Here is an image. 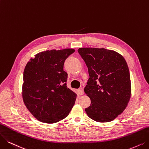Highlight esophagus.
Returning <instances> with one entry per match:
<instances>
[{
	"label": "esophagus",
	"instance_id": "obj_1",
	"mask_svg": "<svg viewBox=\"0 0 149 149\" xmlns=\"http://www.w3.org/2000/svg\"><path fill=\"white\" fill-rule=\"evenodd\" d=\"M78 94L79 95H82L83 94H84V90H83L82 88H79L78 90Z\"/></svg>",
	"mask_w": 149,
	"mask_h": 149
}]
</instances>
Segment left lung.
Wrapping results in <instances>:
<instances>
[{
  "label": "left lung",
  "instance_id": "left-lung-1",
  "mask_svg": "<svg viewBox=\"0 0 149 149\" xmlns=\"http://www.w3.org/2000/svg\"><path fill=\"white\" fill-rule=\"evenodd\" d=\"M89 74L84 92L91 100L87 116L98 122L112 121L125 109L132 87L128 65L114 51L96 47L78 50Z\"/></svg>",
  "mask_w": 149,
  "mask_h": 149
}]
</instances>
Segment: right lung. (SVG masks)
<instances>
[{"mask_svg":"<svg viewBox=\"0 0 149 149\" xmlns=\"http://www.w3.org/2000/svg\"><path fill=\"white\" fill-rule=\"evenodd\" d=\"M74 49L41 52L31 58L23 74L22 95L30 112L41 122L54 123L69 114L77 95L67 87L63 70L66 58Z\"/></svg>","mask_w":149,"mask_h":149,"instance_id":"obj_1","label":"right lung"}]
</instances>
